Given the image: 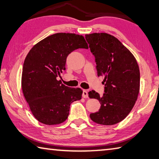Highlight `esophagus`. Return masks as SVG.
I'll list each match as a JSON object with an SVG mask.
<instances>
[{
  "mask_svg": "<svg viewBox=\"0 0 159 159\" xmlns=\"http://www.w3.org/2000/svg\"><path fill=\"white\" fill-rule=\"evenodd\" d=\"M83 98H88V94L86 90H83Z\"/></svg>",
  "mask_w": 159,
  "mask_h": 159,
  "instance_id": "1",
  "label": "esophagus"
}]
</instances>
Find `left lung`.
Returning a JSON list of instances; mask_svg holds the SVG:
<instances>
[{
	"mask_svg": "<svg viewBox=\"0 0 159 159\" xmlns=\"http://www.w3.org/2000/svg\"><path fill=\"white\" fill-rule=\"evenodd\" d=\"M91 52L95 56L98 76L104 77V93L90 91V98L101 104L90 117L98 124L111 125L123 120L131 111L139 92V66L133 54L114 36L107 33L86 34Z\"/></svg>",
	"mask_w": 159,
	"mask_h": 159,
	"instance_id": "8db88e82",
	"label": "left lung"
}]
</instances>
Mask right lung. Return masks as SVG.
Wrapping results in <instances>:
<instances>
[{"mask_svg":"<svg viewBox=\"0 0 159 159\" xmlns=\"http://www.w3.org/2000/svg\"><path fill=\"white\" fill-rule=\"evenodd\" d=\"M79 48H88L83 36L57 33L38 43L26 55L21 89L32 114L43 124L65 121L70 104L81 99L80 88L67 87L57 79L66 69L67 56Z\"/></svg>","mask_w":159,"mask_h":159,"instance_id":"1","label":"right lung"}]
</instances>
